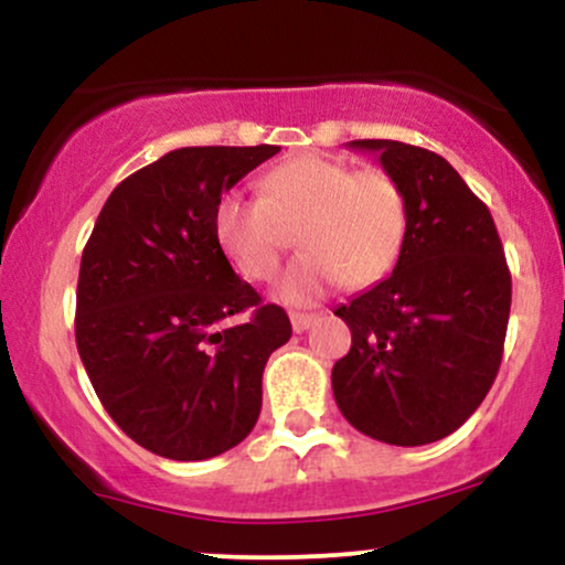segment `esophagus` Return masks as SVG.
Masks as SVG:
<instances>
[{"mask_svg": "<svg viewBox=\"0 0 565 565\" xmlns=\"http://www.w3.org/2000/svg\"><path fill=\"white\" fill-rule=\"evenodd\" d=\"M289 319H291V329H295V332H305V329L313 327L319 316L316 313H291Z\"/></svg>", "mask_w": 565, "mask_h": 565, "instance_id": "1", "label": "esophagus"}]
</instances>
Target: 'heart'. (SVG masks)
Returning <instances> with one entry per match:
<instances>
[{"instance_id": "b5f03b06", "label": "heart", "mask_w": 565, "mask_h": 565, "mask_svg": "<svg viewBox=\"0 0 565 565\" xmlns=\"http://www.w3.org/2000/svg\"><path fill=\"white\" fill-rule=\"evenodd\" d=\"M302 255L278 295L305 305L340 284L366 289L395 268L408 236V206L398 180L380 167L353 170L340 159L300 153L260 180V196L228 191L217 199L212 233L244 278L278 274L289 231Z\"/></svg>"}]
</instances>
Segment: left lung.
Wrapping results in <instances>:
<instances>
[{
  "label": "left lung",
  "mask_w": 565,
  "mask_h": 565,
  "mask_svg": "<svg viewBox=\"0 0 565 565\" xmlns=\"http://www.w3.org/2000/svg\"><path fill=\"white\" fill-rule=\"evenodd\" d=\"M398 180L408 236L393 274L334 316L353 345L332 369L342 417L393 446H423L465 425L494 385L512 281L494 220L438 153L353 140Z\"/></svg>",
  "instance_id": "1"
}]
</instances>
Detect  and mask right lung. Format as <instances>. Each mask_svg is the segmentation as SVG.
<instances>
[{"label":"right lung","instance_id":"right-lung-1","mask_svg":"<svg viewBox=\"0 0 565 565\" xmlns=\"http://www.w3.org/2000/svg\"><path fill=\"white\" fill-rule=\"evenodd\" d=\"M278 146L178 148L114 188L82 252L76 348L97 398L142 449L196 462L249 436L289 316L233 274L217 199ZM250 310L244 322L233 315Z\"/></svg>","mask_w":565,"mask_h":565}]
</instances>
